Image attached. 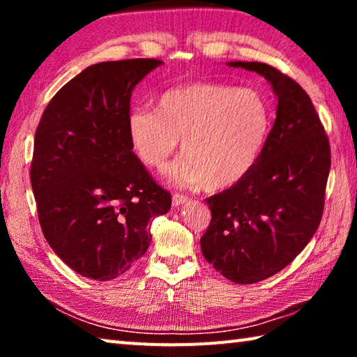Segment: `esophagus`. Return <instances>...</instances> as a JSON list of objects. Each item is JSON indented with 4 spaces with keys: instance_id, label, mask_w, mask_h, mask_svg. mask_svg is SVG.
I'll list each match as a JSON object with an SVG mask.
<instances>
[{
    "instance_id": "34e87169",
    "label": "esophagus",
    "mask_w": 357,
    "mask_h": 357,
    "mask_svg": "<svg viewBox=\"0 0 357 357\" xmlns=\"http://www.w3.org/2000/svg\"><path fill=\"white\" fill-rule=\"evenodd\" d=\"M173 206H181V204H184L185 202H189V197L183 195V193H173Z\"/></svg>"
}]
</instances>
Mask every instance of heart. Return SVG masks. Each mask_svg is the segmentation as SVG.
<instances>
[{
	"label": "heart",
	"mask_w": 357,
	"mask_h": 357,
	"mask_svg": "<svg viewBox=\"0 0 357 357\" xmlns=\"http://www.w3.org/2000/svg\"><path fill=\"white\" fill-rule=\"evenodd\" d=\"M269 130V110L253 89L222 83H189L162 93L155 112L128 114L130 148L138 160L160 170L181 142L179 159L167 170L178 185L225 189L247 176Z\"/></svg>",
	"instance_id": "b5f03b06"
}]
</instances>
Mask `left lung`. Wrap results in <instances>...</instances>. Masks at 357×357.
<instances>
[{"instance_id": "1", "label": "left lung", "mask_w": 357, "mask_h": 357, "mask_svg": "<svg viewBox=\"0 0 357 357\" xmlns=\"http://www.w3.org/2000/svg\"><path fill=\"white\" fill-rule=\"evenodd\" d=\"M263 75L279 98L277 118L247 176L206 198L203 257L239 285L268 279L309 244L321 222L331 146L299 83L264 63H228Z\"/></svg>"}]
</instances>
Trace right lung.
I'll list each match as a JSON object with an SVG mask.
<instances>
[{"instance_id": "obj_1", "label": "right lung", "mask_w": 357, "mask_h": 357, "mask_svg": "<svg viewBox=\"0 0 357 357\" xmlns=\"http://www.w3.org/2000/svg\"><path fill=\"white\" fill-rule=\"evenodd\" d=\"M137 58L93 64L48 102L34 135L31 185L47 243L83 277L107 282L146 253L149 225L172 195L130 148L135 84L160 66Z\"/></svg>"}]
</instances>
